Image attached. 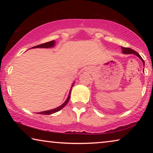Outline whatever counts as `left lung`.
<instances>
[{"instance_id":"obj_1","label":"left lung","mask_w":153,"mask_h":153,"mask_svg":"<svg viewBox=\"0 0 153 153\" xmlns=\"http://www.w3.org/2000/svg\"><path fill=\"white\" fill-rule=\"evenodd\" d=\"M121 49H122V53H125V54H134V55L137 56V57H139L140 59L141 60V61H142V62H143V66H144V65H145V62H144L143 58L141 57V56H140L137 51H134L133 49H130V48H125V47H121ZM143 72H144V68H143Z\"/></svg>"}]
</instances>
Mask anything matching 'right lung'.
Masks as SVG:
<instances>
[{
    "label": "right lung",
    "mask_w": 153,
    "mask_h": 153,
    "mask_svg": "<svg viewBox=\"0 0 153 153\" xmlns=\"http://www.w3.org/2000/svg\"><path fill=\"white\" fill-rule=\"evenodd\" d=\"M55 44H56L55 40H52V41L48 42L42 44V45L35 46V47H32V48H33V49H35V48H52V47H53L54 46H55ZM74 85V82L72 83V87H71V89H70V93H69V95H68V98H67L66 100H65V102H64L63 104H62V105H60V106H58V107H57V108H53V109L48 110V111H45L39 112V113H37V114H42V115H51V114H54V113H56V112L59 111L60 110H61L62 108H63L64 106H65L67 104H68V102H69V100H70L71 91H72V88L73 87V85Z\"/></svg>",
    "instance_id": "obj_1"
}]
</instances>
